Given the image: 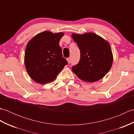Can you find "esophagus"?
<instances>
[{"instance_id": "34e87169", "label": "esophagus", "mask_w": 134, "mask_h": 134, "mask_svg": "<svg viewBox=\"0 0 134 134\" xmlns=\"http://www.w3.org/2000/svg\"><path fill=\"white\" fill-rule=\"evenodd\" d=\"M71 60V59L70 58H67V61H68V62H69V63H70Z\"/></svg>"}]
</instances>
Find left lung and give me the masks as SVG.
Instances as JSON below:
<instances>
[{
  "label": "left lung",
  "mask_w": 134,
  "mask_h": 134,
  "mask_svg": "<svg viewBox=\"0 0 134 134\" xmlns=\"http://www.w3.org/2000/svg\"><path fill=\"white\" fill-rule=\"evenodd\" d=\"M72 38L80 50L81 57L72 71L84 81L93 82L102 78L110 69L113 56L110 45L93 33L73 34Z\"/></svg>",
  "instance_id": "left-lung-1"
}]
</instances>
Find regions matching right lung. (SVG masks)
Listing matches in <instances>:
<instances>
[{
	"instance_id": "right-lung-1",
	"label": "right lung",
	"mask_w": 134,
	"mask_h": 134,
	"mask_svg": "<svg viewBox=\"0 0 134 134\" xmlns=\"http://www.w3.org/2000/svg\"><path fill=\"white\" fill-rule=\"evenodd\" d=\"M63 33L48 31L38 34L28 42L25 52V64L28 74L36 82L53 81L68 62L59 45Z\"/></svg>"
}]
</instances>
